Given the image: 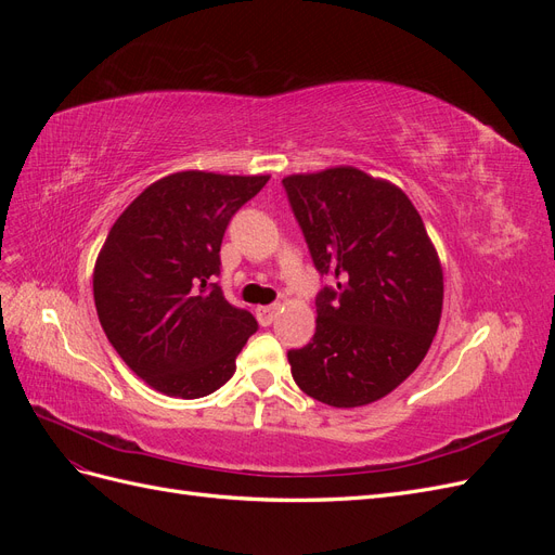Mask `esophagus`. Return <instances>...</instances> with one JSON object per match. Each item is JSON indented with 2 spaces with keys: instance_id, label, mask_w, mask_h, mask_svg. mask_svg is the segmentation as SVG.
<instances>
[{
  "instance_id": "1",
  "label": "esophagus",
  "mask_w": 555,
  "mask_h": 555,
  "mask_svg": "<svg viewBox=\"0 0 555 555\" xmlns=\"http://www.w3.org/2000/svg\"><path fill=\"white\" fill-rule=\"evenodd\" d=\"M278 310H280V306H263V308H257L259 322H261L263 326L273 324V322H275V317H278Z\"/></svg>"
}]
</instances>
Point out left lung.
Masks as SVG:
<instances>
[{"instance_id":"left-lung-1","label":"left lung","mask_w":555,"mask_h":555,"mask_svg":"<svg viewBox=\"0 0 555 555\" xmlns=\"http://www.w3.org/2000/svg\"><path fill=\"white\" fill-rule=\"evenodd\" d=\"M312 261L338 289L317 296L312 343L289 351L300 391L363 408L405 382L438 333L444 275L422 215L398 184L357 166L282 180Z\"/></svg>"}]
</instances>
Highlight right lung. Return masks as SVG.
Masks as SVG:
<instances>
[{"label": "right lung", "mask_w": 555, "mask_h": 555, "mask_svg": "<svg viewBox=\"0 0 555 555\" xmlns=\"http://www.w3.org/2000/svg\"><path fill=\"white\" fill-rule=\"evenodd\" d=\"M271 176L178 171L117 217L99 249L92 292L120 359L150 389L204 398L236 373L257 319L212 284L227 224Z\"/></svg>", "instance_id": "1"}]
</instances>
